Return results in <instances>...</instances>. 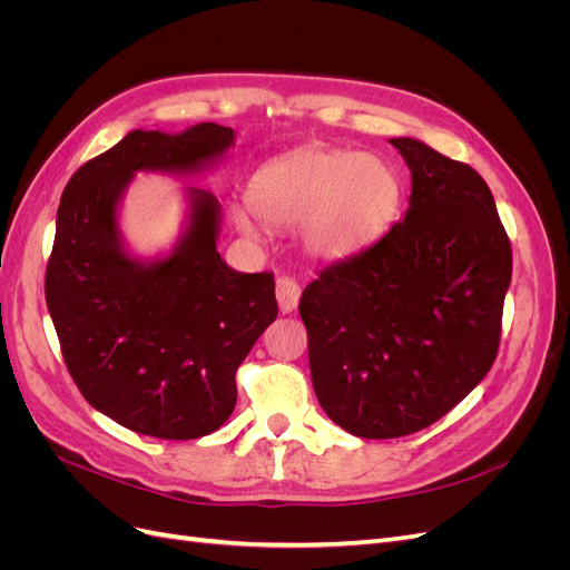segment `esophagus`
<instances>
[{
  "label": "esophagus",
  "mask_w": 570,
  "mask_h": 570,
  "mask_svg": "<svg viewBox=\"0 0 570 570\" xmlns=\"http://www.w3.org/2000/svg\"><path fill=\"white\" fill-rule=\"evenodd\" d=\"M299 295H302V287L297 285V281L292 278H278L275 281V299H278V306L283 314H292L299 304Z\"/></svg>",
  "instance_id": "1"
}]
</instances>
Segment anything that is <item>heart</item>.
<instances>
[{"label": "heart", "instance_id": "obj_1", "mask_svg": "<svg viewBox=\"0 0 570 570\" xmlns=\"http://www.w3.org/2000/svg\"><path fill=\"white\" fill-rule=\"evenodd\" d=\"M404 204L394 164L340 147H306L256 170L249 206L271 228H297L302 249L316 262H344L390 233ZM235 212L237 230L254 237L256 223Z\"/></svg>", "mask_w": 570, "mask_h": 570}]
</instances>
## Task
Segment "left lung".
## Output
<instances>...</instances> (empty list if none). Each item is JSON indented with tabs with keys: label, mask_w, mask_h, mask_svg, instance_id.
<instances>
[{
	"label": "left lung",
	"mask_w": 570,
	"mask_h": 570,
	"mask_svg": "<svg viewBox=\"0 0 570 570\" xmlns=\"http://www.w3.org/2000/svg\"><path fill=\"white\" fill-rule=\"evenodd\" d=\"M390 145L411 170L404 218L299 299L318 404L366 440L419 433L488 375L511 285L488 183L413 137Z\"/></svg>",
	"instance_id": "left-lung-1"
}]
</instances>
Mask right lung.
Segmentation results:
<instances>
[{
	"instance_id": "1",
	"label": "right lung",
	"mask_w": 570,
	"mask_h": 570,
	"mask_svg": "<svg viewBox=\"0 0 570 570\" xmlns=\"http://www.w3.org/2000/svg\"><path fill=\"white\" fill-rule=\"evenodd\" d=\"M235 130H132L80 166L57 212L45 297L68 373L97 411L132 433L195 440L235 409V371L278 316L273 273H239L216 252L220 204L185 187L176 247L135 256L118 206L135 174L193 176L226 157Z\"/></svg>"
}]
</instances>
